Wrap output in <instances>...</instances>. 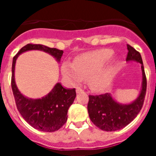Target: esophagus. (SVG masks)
Wrapping results in <instances>:
<instances>
[{
  "label": "esophagus",
  "mask_w": 156,
  "mask_h": 156,
  "mask_svg": "<svg viewBox=\"0 0 156 156\" xmlns=\"http://www.w3.org/2000/svg\"><path fill=\"white\" fill-rule=\"evenodd\" d=\"M76 93L77 94H79V93H81V92H83V90H82L80 87H76Z\"/></svg>",
  "instance_id": "1"
}]
</instances>
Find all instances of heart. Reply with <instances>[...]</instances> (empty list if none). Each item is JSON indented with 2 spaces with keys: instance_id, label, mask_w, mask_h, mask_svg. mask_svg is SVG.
Masks as SVG:
<instances>
[{
  "instance_id": "heart-1",
  "label": "heart",
  "mask_w": 156,
  "mask_h": 156,
  "mask_svg": "<svg viewBox=\"0 0 156 156\" xmlns=\"http://www.w3.org/2000/svg\"><path fill=\"white\" fill-rule=\"evenodd\" d=\"M113 56L110 49H99L76 58L73 63L65 62L62 72L71 82L80 83L89 78V85L95 90H102L109 85L118 64L103 68Z\"/></svg>"
}]
</instances>
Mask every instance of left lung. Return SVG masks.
<instances>
[{"mask_svg": "<svg viewBox=\"0 0 156 156\" xmlns=\"http://www.w3.org/2000/svg\"><path fill=\"white\" fill-rule=\"evenodd\" d=\"M126 61H136L141 64L143 81L139 97L131 104L117 103L108 93L89 95L87 111L94 124L105 131H115L125 127L140 112L144 101L147 89V80L140 54L127 44Z\"/></svg>", "mask_w": 156, "mask_h": 156, "instance_id": "8db88e82", "label": "left lung"}]
</instances>
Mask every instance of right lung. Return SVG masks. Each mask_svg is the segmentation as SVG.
<instances>
[{
    "label": "right lung",
    "instance_id": "obj_1",
    "mask_svg": "<svg viewBox=\"0 0 156 156\" xmlns=\"http://www.w3.org/2000/svg\"><path fill=\"white\" fill-rule=\"evenodd\" d=\"M30 50L44 51L54 56L58 61H60L63 51L44 45L28 44L14 56L12 69V89L19 113L35 129L44 132L56 131L67 121L68 109L76 96V89H66L58 83L51 91L42 98L29 99L24 97L16 87L14 73L18 56Z\"/></svg>",
    "mask_w": 156,
    "mask_h": 156
}]
</instances>
